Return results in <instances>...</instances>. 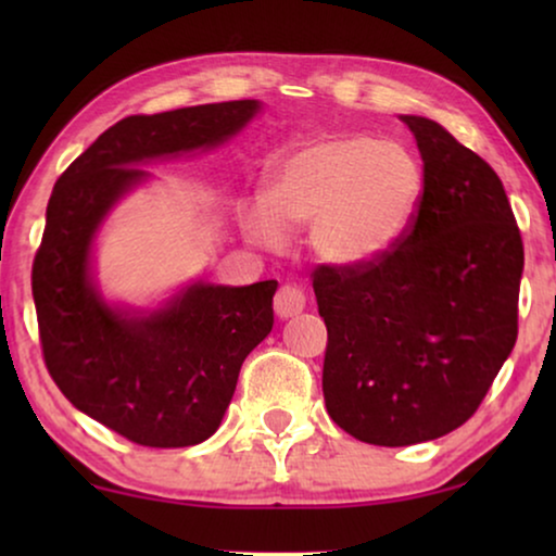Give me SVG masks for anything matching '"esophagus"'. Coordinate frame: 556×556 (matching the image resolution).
Listing matches in <instances>:
<instances>
[{
    "label": "esophagus",
    "instance_id": "34e87169",
    "mask_svg": "<svg viewBox=\"0 0 556 556\" xmlns=\"http://www.w3.org/2000/svg\"><path fill=\"white\" fill-rule=\"evenodd\" d=\"M273 308L280 318H291L299 316L303 308H306V295H303L301 288H295L291 283L280 286L276 293V301H273Z\"/></svg>",
    "mask_w": 556,
    "mask_h": 556
}]
</instances>
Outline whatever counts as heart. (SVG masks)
I'll use <instances>...</instances> for the list:
<instances>
[{
  "instance_id": "b5f03b06",
  "label": "heart",
  "mask_w": 556,
  "mask_h": 556,
  "mask_svg": "<svg viewBox=\"0 0 556 556\" xmlns=\"http://www.w3.org/2000/svg\"><path fill=\"white\" fill-rule=\"evenodd\" d=\"M425 169L402 143L367 134L331 136L280 159L265 202L242 212V230L276 250L286 227H311V248L337 268H362L390 253L413 225Z\"/></svg>"
}]
</instances>
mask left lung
I'll use <instances>...</instances> for the list:
<instances>
[{"instance_id": "1", "label": "left lung", "mask_w": 556, "mask_h": 556, "mask_svg": "<svg viewBox=\"0 0 556 556\" xmlns=\"http://www.w3.org/2000/svg\"><path fill=\"white\" fill-rule=\"evenodd\" d=\"M425 194L397 245L362 268L321 265L324 400L362 443L443 438L481 405L519 333L521 232L498 174L425 116Z\"/></svg>"}]
</instances>
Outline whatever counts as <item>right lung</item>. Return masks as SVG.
<instances>
[{
    "instance_id": "obj_1",
    "label": "right lung",
    "mask_w": 556,
    "mask_h": 556,
    "mask_svg": "<svg viewBox=\"0 0 556 556\" xmlns=\"http://www.w3.org/2000/svg\"><path fill=\"white\" fill-rule=\"evenodd\" d=\"M261 101L128 116L60 174L33 263L45 364L60 392L105 428L147 447H187L223 422L245 356L273 329L276 280H197L156 308L109 303L93 276V242L141 164L223 147Z\"/></svg>"
}]
</instances>
